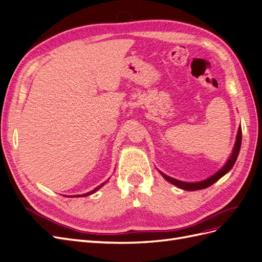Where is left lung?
Returning a JSON list of instances; mask_svg holds the SVG:
<instances>
[{"label":"left lung","mask_w":262,"mask_h":262,"mask_svg":"<svg viewBox=\"0 0 262 262\" xmlns=\"http://www.w3.org/2000/svg\"><path fill=\"white\" fill-rule=\"evenodd\" d=\"M241 145H242V129H238V132H237V139H236V143L233 149V154L232 156L229 157V160L227 161V163L225 164V166L221 170H219L216 173H214V175L208 179H205L203 181H199V182H184V181H179L177 179H173L167 175H165V173L161 172L163 177L168 180L169 182H171L172 185H175L181 189L184 190H188V191H193V190H200V189H204V188H208L211 185H213L214 182L217 181L221 177H223L227 171H229L232 169V167L234 166L236 160H237V156L239 154V149H241Z\"/></svg>","instance_id":"obj_1"}]
</instances>
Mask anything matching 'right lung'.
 Wrapping results in <instances>:
<instances>
[{
	"mask_svg": "<svg viewBox=\"0 0 262 262\" xmlns=\"http://www.w3.org/2000/svg\"><path fill=\"white\" fill-rule=\"evenodd\" d=\"M104 184H105V182H104ZM104 184H101V185H100V186H98L97 188H95V189L93 190V191H90V192L84 193V194H77V195H74V196H86V195H90V194H92V193H94V192H96L98 189H100L102 186H104Z\"/></svg>",
	"mask_w": 262,
	"mask_h": 262,
	"instance_id": "obj_1",
	"label": "right lung"
}]
</instances>
